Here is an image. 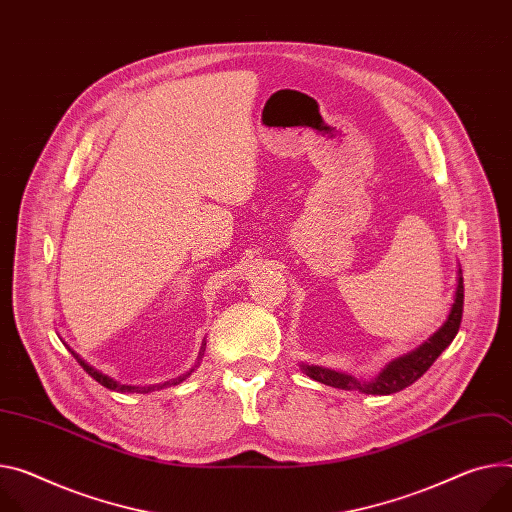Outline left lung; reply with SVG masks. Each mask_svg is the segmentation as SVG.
<instances>
[{"instance_id":"left-lung-1","label":"left lung","mask_w":512,"mask_h":512,"mask_svg":"<svg viewBox=\"0 0 512 512\" xmlns=\"http://www.w3.org/2000/svg\"><path fill=\"white\" fill-rule=\"evenodd\" d=\"M457 273L459 277H457V288H455V300L451 304L449 316L443 322V327L423 345H418L414 351L390 361L371 382L357 380L349 374H343V371H335L329 367L302 363L304 374L324 386H333L341 390H359L361 394L386 396V394H394L408 388L435 363V359L451 345V341L459 331L461 314H463V277H461V269Z\"/></svg>"}]
</instances>
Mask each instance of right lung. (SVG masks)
<instances>
[{"label": "right lung", "mask_w": 512, "mask_h": 512, "mask_svg": "<svg viewBox=\"0 0 512 512\" xmlns=\"http://www.w3.org/2000/svg\"><path fill=\"white\" fill-rule=\"evenodd\" d=\"M69 351L73 353V357L77 359V363L87 371V374L94 378L98 384H102L104 388H108V390H116V392H130V394H149V392H155V390H161V388H169V386H177V384H181L185 378H188L192 371L200 365V359H202V355H204V351H206V343H202V349H200V355H198V363L194 365V369H190V371H185V374H181L179 378H175V380H171V382H163V384H155V386H126V384H120V382H116V380H112L110 376H106V374H102V371H98L96 367H91L85 359H81L71 347H69Z\"/></svg>", "instance_id": "obj_1"}]
</instances>
